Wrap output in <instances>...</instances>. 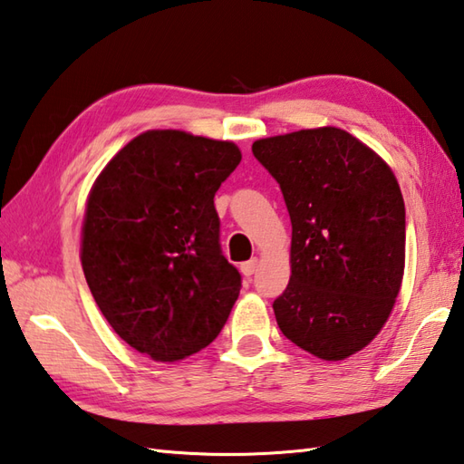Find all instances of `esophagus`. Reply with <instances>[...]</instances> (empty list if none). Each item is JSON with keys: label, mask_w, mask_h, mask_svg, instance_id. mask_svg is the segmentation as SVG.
I'll list each match as a JSON object with an SVG mask.
<instances>
[{"label": "esophagus", "mask_w": 464, "mask_h": 464, "mask_svg": "<svg viewBox=\"0 0 464 464\" xmlns=\"http://www.w3.org/2000/svg\"><path fill=\"white\" fill-rule=\"evenodd\" d=\"M257 267H259V259L257 257H251L249 261H245L243 266H241V271H243V276L245 277H251L253 274H256L257 271Z\"/></svg>", "instance_id": "1"}]
</instances>
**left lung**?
I'll use <instances>...</instances> for the list:
<instances>
[{
	"label": "left lung",
	"instance_id": "obj_1",
	"mask_svg": "<svg viewBox=\"0 0 464 464\" xmlns=\"http://www.w3.org/2000/svg\"><path fill=\"white\" fill-rule=\"evenodd\" d=\"M251 150L292 219L279 330L317 358H348L384 328L402 285L406 211L394 172L335 126L269 136Z\"/></svg>",
	"mask_w": 464,
	"mask_h": 464
}]
</instances>
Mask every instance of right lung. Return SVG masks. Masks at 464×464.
I'll list each match as a JSON object with an SVG mask.
<instances>
[{"label": "right lung", "instance_id": "right-lung-1", "mask_svg": "<svg viewBox=\"0 0 464 464\" xmlns=\"http://www.w3.org/2000/svg\"><path fill=\"white\" fill-rule=\"evenodd\" d=\"M233 142L147 130L114 154L90 190L82 269L121 338L157 362L208 346L241 274L219 243L215 193L237 169Z\"/></svg>", "mask_w": 464, "mask_h": 464}]
</instances>
